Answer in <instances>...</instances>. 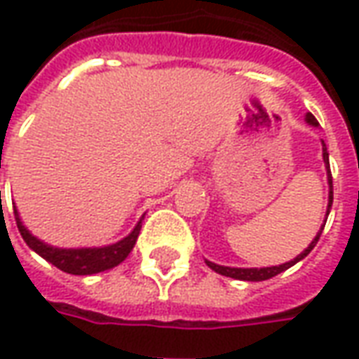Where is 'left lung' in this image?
I'll use <instances>...</instances> for the list:
<instances>
[{"label":"left lung","mask_w":359,"mask_h":359,"mask_svg":"<svg viewBox=\"0 0 359 359\" xmlns=\"http://www.w3.org/2000/svg\"><path fill=\"white\" fill-rule=\"evenodd\" d=\"M305 120L309 122L311 126H319V122H317V118H315L311 112L307 114V116H305ZM323 159H325V165H327L328 187H330V190H328V208H327V215H328L330 214V205H332V175H330V167H328V151H327V145H325V142H323ZM325 223H327V219H325ZM323 229H325V225L320 227V231L317 233V237L311 241V245L307 247V249L303 250L302 255H297V257L293 258V260L285 262V264H280V266L231 268V266H219V264H214V262H210V260H205V264L212 268L214 272H217V274L227 276V278H235V280H245V282H262V280H270V278H274V276H278L280 272H284V270H287L290 266H293L295 262H299V260H303V258L307 257L311 250H313V247L317 245V241H319Z\"/></svg>","instance_id":"8db88e82"}]
</instances>
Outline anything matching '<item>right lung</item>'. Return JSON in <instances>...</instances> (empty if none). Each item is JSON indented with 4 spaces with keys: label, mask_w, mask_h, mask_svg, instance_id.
Wrapping results in <instances>:
<instances>
[{
    "label": "right lung",
    "mask_w": 359,
    "mask_h": 359,
    "mask_svg": "<svg viewBox=\"0 0 359 359\" xmlns=\"http://www.w3.org/2000/svg\"><path fill=\"white\" fill-rule=\"evenodd\" d=\"M15 219H17V227H19V233L22 235V239L34 252H39L40 257L44 258V260H48L50 264H54L60 270L75 276L97 274V272H104V270L118 266L120 262L132 252L137 241V235H140V229H142V219H140L136 227H134V231L130 233L128 237H124L118 243H114V245H109V247L57 249V247L42 243L32 233H29V229L22 225L17 208H15Z\"/></svg>",
    "instance_id": "1"
}]
</instances>
